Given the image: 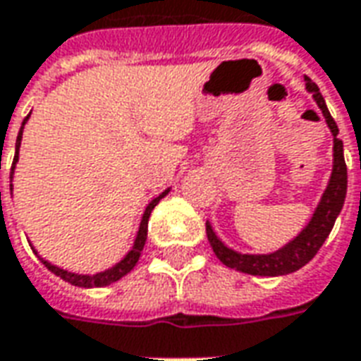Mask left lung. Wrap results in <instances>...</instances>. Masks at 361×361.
I'll list each match as a JSON object with an SVG mask.
<instances>
[{"label": "left lung", "instance_id": "obj_1", "mask_svg": "<svg viewBox=\"0 0 361 361\" xmlns=\"http://www.w3.org/2000/svg\"><path fill=\"white\" fill-rule=\"evenodd\" d=\"M305 89L310 90L315 102L323 111L326 119V126L333 133V173L326 185L325 193L319 201L317 209L311 216L310 224L303 228L300 234L295 235L294 240L286 243L282 250L269 253V255H245V253H238V251L230 250L224 243L220 242L212 226L207 222V238L211 242V247L214 255L230 269H235L240 272H247L253 276H282V274H290L307 265L311 259L317 255L321 245L331 234L334 226V220L341 214L342 204L346 199V188H348V173H346V162H344V149H342V141L336 137L338 135V127L334 123L331 111L326 108L325 98L319 92V87L311 81L310 77H305Z\"/></svg>", "mask_w": 361, "mask_h": 361}]
</instances>
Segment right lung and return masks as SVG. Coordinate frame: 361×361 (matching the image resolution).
Here are the masks:
<instances>
[{"mask_svg":"<svg viewBox=\"0 0 361 361\" xmlns=\"http://www.w3.org/2000/svg\"><path fill=\"white\" fill-rule=\"evenodd\" d=\"M28 118H30V114H28L27 118H25L23 126L27 123ZM20 139H23V127H20L19 135H17V142H15V158H13V166H11V178H13V170H15V164H17V160H19ZM11 189H13V185H11ZM168 191H170V189H166L164 193H160L157 199H152V201H150L149 207H147V211H145V214H142L141 226H139V232H137V238H135V243H133V247H131V251H129V253H127L126 257L121 259L119 263H116V265L111 267V269H108V271L96 272V274H75V272L63 271V269H59V267L51 265V263L44 261V259H40V261H42L44 265L48 267V271H51L54 274H56V276L63 279L66 282H69V284H73V286L100 288V286H108V284H111V282H116V280H119L121 276H126L129 271H133V267L137 265V261H139V257H141L142 247H145V242H147V232H149L150 212H152V209L157 207L158 201H160L162 197L168 195ZM35 253H36V251H35Z\"/></svg>","mask_w":361,"mask_h":361,"instance_id":"obj_1","label":"right lung"}]
</instances>
